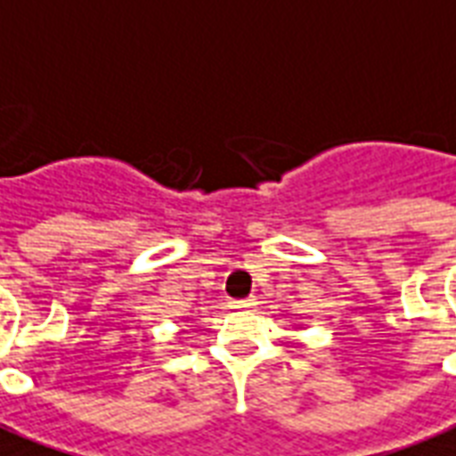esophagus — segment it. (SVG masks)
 Here are the masks:
<instances>
[{
  "mask_svg": "<svg viewBox=\"0 0 456 456\" xmlns=\"http://www.w3.org/2000/svg\"><path fill=\"white\" fill-rule=\"evenodd\" d=\"M232 306H237V309H254L256 306V299L254 297H246V299H234Z\"/></svg>",
  "mask_w": 456,
  "mask_h": 456,
  "instance_id": "34e87169",
  "label": "esophagus"
}]
</instances>
